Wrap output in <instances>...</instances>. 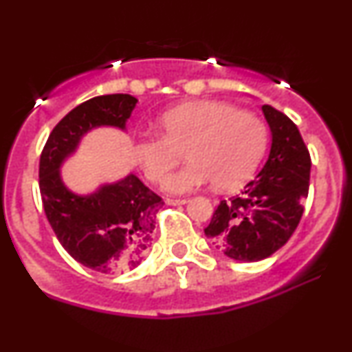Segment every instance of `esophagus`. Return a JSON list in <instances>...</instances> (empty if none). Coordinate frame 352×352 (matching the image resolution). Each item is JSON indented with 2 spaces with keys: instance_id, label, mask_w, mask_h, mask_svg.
Wrapping results in <instances>:
<instances>
[{
  "instance_id": "obj_1",
  "label": "esophagus",
  "mask_w": 352,
  "mask_h": 352,
  "mask_svg": "<svg viewBox=\"0 0 352 352\" xmlns=\"http://www.w3.org/2000/svg\"><path fill=\"white\" fill-rule=\"evenodd\" d=\"M187 201V199H167V205H173L175 207V205H185Z\"/></svg>"
}]
</instances>
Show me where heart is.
<instances>
[{"mask_svg":"<svg viewBox=\"0 0 352 352\" xmlns=\"http://www.w3.org/2000/svg\"><path fill=\"white\" fill-rule=\"evenodd\" d=\"M162 135L144 134L134 157L151 182L160 184L185 151L190 164L165 182L170 193H188L207 184L241 187L256 170L268 144L261 117L220 100H190L159 117Z\"/></svg>","mask_w":352,"mask_h":352,"instance_id":"1","label":"heart"}]
</instances>
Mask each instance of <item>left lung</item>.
Instances as JSON below:
<instances>
[{"mask_svg":"<svg viewBox=\"0 0 352 352\" xmlns=\"http://www.w3.org/2000/svg\"><path fill=\"white\" fill-rule=\"evenodd\" d=\"M272 151L240 197L221 200L205 235L228 258L260 261L280 250L300 223L308 199L311 157L296 124L265 104Z\"/></svg>","mask_w":352,"mask_h":352,"instance_id":"left-lung-1","label":"left lung"}]
</instances>
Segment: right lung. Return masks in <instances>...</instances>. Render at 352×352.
Here are the masks:
<instances>
[{"instance_id": "1", "label": "right lung", "mask_w": 352, "mask_h": 352, "mask_svg": "<svg viewBox=\"0 0 352 352\" xmlns=\"http://www.w3.org/2000/svg\"><path fill=\"white\" fill-rule=\"evenodd\" d=\"M135 104L129 94L98 96L79 104L52 129L39 159L44 213L59 243L80 265L104 274L140 265L164 200L134 173L91 195H76L63 184L59 168L92 129L109 125L124 131Z\"/></svg>"}]
</instances>
